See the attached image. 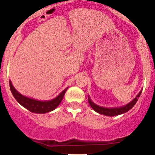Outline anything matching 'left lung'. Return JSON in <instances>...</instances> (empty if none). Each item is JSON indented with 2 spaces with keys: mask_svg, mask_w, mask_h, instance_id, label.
<instances>
[{
  "mask_svg": "<svg viewBox=\"0 0 155 155\" xmlns=\"http://www.w3.org/2000/svg\"><path fill=\"white\" fill-rule=\"evenodd\" d=\"M141 94V90L140 91L139 93L137 95V96L133 99L132 101L128 103L127 105H124V106L121 107H116V108H105V107L99 106V105H96L94 103L92 100L90 99L89 96H88V100H89V103L90 106L93 108L94 110L96 112L99 114H102L104 115H107V116H115V115H121V114L125 113V112H128V111L136 104L137 101H138V98H139L140 95Z\"/></svg>",
  "mask_w": 155,
  "mask_h": 155,
  "instance_id": "1",
  "label": "left lung"
}]
</instances>
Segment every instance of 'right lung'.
Here are the masks:
<instances>
[{
	"label": "right lung",
	"mask_w": 155,
	"mask_h": 155,
	"mask_svg": "<svg viewBox=\"0 0 155 155\" xmlns=\"http://www.w3.org/2000/svg\"><path fill=\"white\" fill-rule=\"evenodd\" d=\"M9 84L10 89H11V92H12L13 95H14V97L15 98L16 100L21 104L22 106L28 109L30 112L38 114L47 113V112H50L51 111L54 110L55 108L60 105L61 101L63 100V96H64L65 93H66V90L68 89V87L65 89L55 99L48 101H40L21 95L20 92H18L16 90V89L14 87L12 83H11V80H9Z\"/></svg>",
	"instance_id": "1"
}]
</instances>
